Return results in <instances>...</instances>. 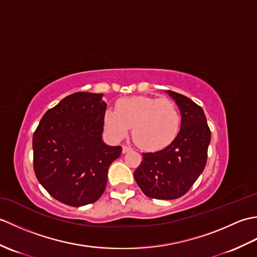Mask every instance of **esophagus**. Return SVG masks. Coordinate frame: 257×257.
Segmentation results:
<instances>
[{
    "label": "esophagus",
    "instance_id": "34e87169",
    "mask_svg": "<svg viewBox=\"0 0 257 257\" xmlns=\"http://www.w3.org/2000/svg\"><path fill=\"white\" fill-rule=\"evenodd\" d=\"M133 149L130 148V147H128V146H123L122 147V154H127V152H129V151H132Z\"/></svg>",
    "mask_w": 257,
    "mask_h": 257
}]
</instances>
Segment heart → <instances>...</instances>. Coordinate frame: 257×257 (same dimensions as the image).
I'll use <instances>...</instances> for the list:
<instances>
[{
    "mask_svg": "<svg viewBox=\"0 0 257 257\" xmlns=\"http://www.w3.org/2000/svg\"><path fill=\"white\" fill-rule=\"evenodd\" d=\"M116 110L107 109L103 123L113 139H122L133 127V139L141 149L156 151L176 139L181 116L168 98L134 96L119 100Z\"/></svg>",
    "mask_w": 257,
    "mask_h": 257,
    "instance_id": "b5f03b06",
    "label": "heart"
}]
</instances>
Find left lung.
Here are the masks:
<instances>
[{
	"instance_id": "obj_1",
	"label": "left lung",
	"mask_w": 257,
	"mask_h": 257,
	"mask_svg": "<svg viewBox=\"0 0 257 257\" xmlns=\"http://www.w3.org/2000/svg\"><path fill=\"white\" fill-rule=\"evenodd\" d=\"M167 92L181 112L180 132L165 149L143 154V161L135 171L141 191L159 200H174L188 192L204 170L211 141L203 109L181 94Z\"/></svg>"
}]
</instances>
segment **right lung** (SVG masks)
<instances>
[{
    "label": "right lung",
    "mask_w": 257,
    "mask_h": 257,
    "mask_svg": "<svg viewBox=\"0 0 257 257\" xmlns=\"http://www.w3.org/2000/svg\"><path fill=\"white\" fill-rule=\"evenodd\" d=\"M102 94L79 91L45 112L33 136L34 172L54 199L70 206L94 203L107 184L121 147L102 141L107 103Z\"/></svg>",
    "instance_id": "1"
}]
</instances>
